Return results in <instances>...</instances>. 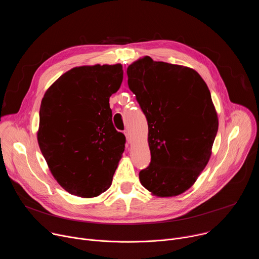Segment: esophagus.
<instances>
[{
    "mask_svg": "<svg viewBox=\"0 0 259 259\" xmlns=\"http://www.w3.org/2000/svg\"><path fill=\"white\" fill-rule=\"evenodd\" d=\"M124 134H125V136H126L127 141L130 143V142H131V134H130V132H129L128 130H125V131H124Z\"/></svg>",
    "mask_w": 259,
    "mask_h": 259,
    "instance_id": "esophagus-1",
    "label": "esophagus"
}]
</instances>
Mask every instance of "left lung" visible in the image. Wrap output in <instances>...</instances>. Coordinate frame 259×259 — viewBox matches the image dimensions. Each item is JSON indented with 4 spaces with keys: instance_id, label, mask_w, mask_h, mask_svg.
Wrapping results in <instances>:
<instances>
[{
    "instance_id": "left-lung-1",
    "label": "left lung",
    "mask_w": 259,
    "mask_h": 259,
    "mask_svg": "<svg viewBox=\"0 0 259 259\" xmlns=\"http://www.w3.org/2000/svg\"><path fill=\"white\" fill-rule=\"evenodd\" d=\"M128 86L149 125L150 166L142 186L161 198L188 191L212 154L218 118L205 81L190 67L144 56L127 68Z\"/></svg>"
}]
</instances>
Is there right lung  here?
Returning <instances> with one entry per match:
<instances>
[{
    "mask_svg": "<svg viewBox=\"0 0 259 259\" xmlns=\"http://www.w3.org/2000/svg\"><path fill=\"white\" fill-rule=\"evenodd\" d=\"M122 81L120 63L73 67L42 99L40 150L54 178L71 195L97 197L112 184L126 140L113 125L109 97Z\"/></svg>",
    "mask_w": 259,
    "mask_h": 259,
    "instance_id": "add662e5",
    "label": "right lung"
}]
</instances>
